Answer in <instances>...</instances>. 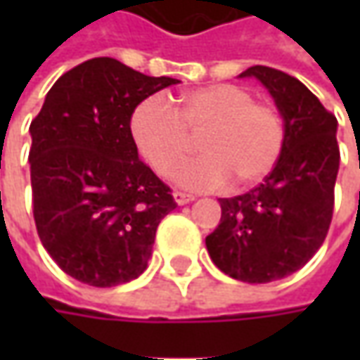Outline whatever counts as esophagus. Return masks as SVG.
I'll use <instances>...</instances> for the list:
<instances>
[{"label": "esophagus", "mask_w": 360, "mask_h": 360, "mask_svg": "<svg viewBox=\"0 0 360 360\" xmlns=\"http://www.w3.org/2000/svg\"><path fill=\"white\" fill-rule=\"evenodd\" d=\"M174 200L178 202V204H188V202L194 200V194H188V192L176 190V192H174Z\"/></svg>", "instance_id": "esophagus-1"}]
</instances>
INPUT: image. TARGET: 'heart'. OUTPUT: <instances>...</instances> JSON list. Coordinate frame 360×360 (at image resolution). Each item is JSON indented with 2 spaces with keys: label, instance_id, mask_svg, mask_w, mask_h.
Returning <instances> with one entry per match:
<instances>
[{
  "label": "heart",
  "instance_id": "heart-1",
  "mask_svg": "<svg viewBox=\"0 0 360 360\" xmlns=\"http://www.w3.org/2000/svg\"><path fill=\"white\" fill-rule=\"evenodd\" d=\"M134 144L160 174L170 176L201 136L202 156L176 171L180 184L216 190L230 178L240 188L255 186L269 176L283 156L286 124L270 102L236 84H214L184 91L176 112L162 98H146L130 118Z\"/></svg>",
  "mask_w": 360,
  "mask_h": 360
}]
</instances>
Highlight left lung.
<instances>
[{"instance_id":"left-lung-1","label":"left lung","mask_w":360,"mask_h":360,"mask_svg":"<svg viewBox=\"0 0 360 360\" xmlns=\"http://www.w3.org/2000/svg\"><path fill=\"white\" fill-rule=\"evenodd\" d=\"M260 79L286 124L283 156L262 184L220 198V224L206 236L218 269L242 283H272L302 269L325 242L335 208L340 152L337 118L297 77L266 65Z\"/></svg>"}]
</instances>
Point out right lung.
Returning <instances> with one entry per match:
<instances>
[{
  "label": "right lung",
  "instance_id": "1",
  "mask_svg": "<svg viewBox=\"0 0 360 360\" xmlns=\"http://www.w3.org/2000/svg\"><path fill=\"white\" fill-rule=\"evenodd\" d=\"M178 84L114 58L65 72L32 120V204L56 264L90 286H118L148 266L172 190L138 158L130 118L148 96Z\"/></svg>",
  "mask_w": 360,
  "mask_h": 360
}]
</instances>
